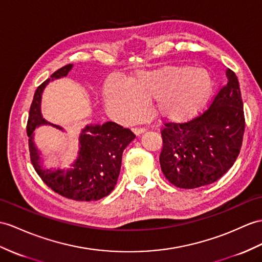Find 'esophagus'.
<instances>
[{
    "label": "esophagus",
    "mask_w": 262,
    "mask_h": 262,
    "mask_svg": "<svg viewBox=\"0 0 262 262\" xmlns=\"http://www.w3.org/2000/svg\"><path fill=\"white\" fill-rule=\"evenodd\" d=\"M132 131H133V133H135L136 136H140V135H141V133L145 132V127H133Z\"/></svg>",
    "instance_id": "obj_1"
}]
</instances>
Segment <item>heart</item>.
<instances>
[{"label":"heart","mask_w":262,"mask_h":262,"mask_svg":"<svg viewBox=\"0 0 262 262\" xmlns=\"http://www.w3.org/2000/svg\"><path fill=\"white\" fill-rule=\"evenodd\" d=\"M212 86V78L206 70L164 67L140 71L126 83L118 78L109 79L104 85V99L107 110L121 122L141 118L144 103L151 100L158 117L181 121L201 109Z\"/></svg>","instance_id":"b5f03b06"}]
</instances>
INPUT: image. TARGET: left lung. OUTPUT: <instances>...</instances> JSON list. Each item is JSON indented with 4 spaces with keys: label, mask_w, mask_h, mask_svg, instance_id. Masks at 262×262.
Here are the masks:
<instances>
[{
    "label": "left lung",
    "mask_w": 262,
    "mask_h": 262,
    "mask_svg": "<svg viewBox=\"0 0 262 262\" xmlns=\"http://www.w3.org/2000/svg\"><path fill=\"white\" fill-rule=\"evenodd\" d=\"M226 75L227 84L205 112L183 123H164L161 130V170L178 188L215 182L239 156L246 125L244 102L237 75L230 69Z\"/></svg>",
    "instance_id": "obj_1"
}]
</instances>
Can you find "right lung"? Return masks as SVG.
<instances>
[{
    "label": "right lung",
    "instance_id": "1",
    "mask_svg": "<svg viewBox=\"0 0 262 262\" xmlns=\"http://www.w3.org/2000/svg\"><path fill=\"white\" fill-rule=\"evenodd\" d=\"M73 64H67L55 71L51 79L36 89L30 107L27 133L31 162L43 182L54 192L75 201L99 200L111 193L118 181L122 153L133 139L130 129L114 122L90 124L82 130L79 138V156L68 170H44L40 164V152L33 142V131L43 124L61 126L44 120L41 114V98L44 88L51 80L67 76Z\"/></svg>",
    "mask_w": 262,
    "mask_h": 262
}]
</instances>
